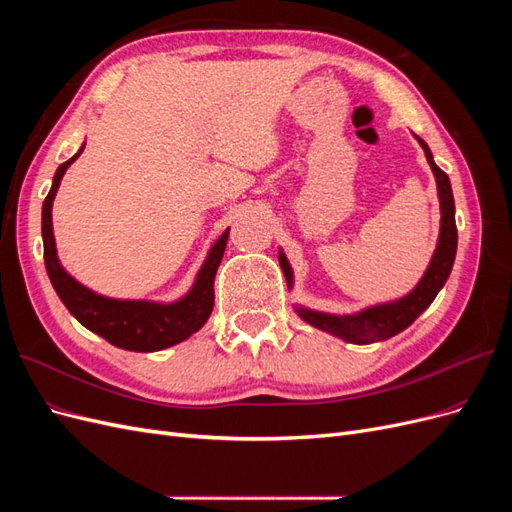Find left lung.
<instances>
[{"instance_id":"1","label":"left lung","mask_w":512,"mask_h":512,"mask_svg":"<svg viewBox=\"0 0 512 512\" xmlns=\"http://www.w3.org/2000/svg\"><path fill=\"white\" fill-rule=\"evenodd\" d=\"M418 143L425 149L427 162L436 175L438 181V194H440V207H442V228H440V241L438 250L433 254L429 269L423 275V280L408 294V297L399 299L395 303H386L378 307H369L365 312L356 316H329V314H318V312H307V309H299V314L305 322L327 331L335 337H342L350 344H374L382 342V339H389L404 329L421 316L425 309L436 299L440 288L446 284L448 275H451L455 254H457V224H455V200L448 175L442 168L436 166L431 158V151L425 141L418 138ZM280 265L286 275L288 286L292 284V271L284 254H280Z\"/></svg>"}]
</instances>
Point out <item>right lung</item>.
<instances>
[{
  "label": "right lung",
  "instance_id": "add662e5",
  "mask_svg": "<svg viewBox=\"0 0 512 512\" xmlns=\"http://www.w3.org/2000/svg\"><path fill=\"white\" fill-rule=\"evenodd\" d=\"M85 149V147H83ZM83 149L74 158L61 164L53 177L51 192L46 194L42 205V241H44V265L49 280L59 294L61 303L68 307V312L79 320L83 327L104 337L108 344H113L123 350L132 352H156L168 346H175L183 339H188L207 322L213 309V280L218 271L224 247L228 241V230L211 247V252L200 269L196 284L188 297L170 303H147V301H117L106 299L100 294L91 292L81 286L76 280L61 269L55 239H53V224H51V207L53 198L59 188V181L64 177L66 168L81 156Z\"/></svg>",
  "mask_w": 512,
  "mask_h": 512
}]
</instances>
